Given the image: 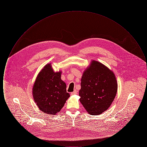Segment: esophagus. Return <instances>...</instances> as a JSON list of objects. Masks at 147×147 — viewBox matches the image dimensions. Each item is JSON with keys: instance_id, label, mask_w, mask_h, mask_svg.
Masks as SVG:
<instances>
[{"instance_id": "obj_1", "label": "esophagus", "mask_w": 147, "mask_h": 147, "mask_svg": "<svg viewBox=\"0 0 147 147\" xmlns=\"http://www.w3.org/2000/svg\"><path fill=\"white\" fill-rule=\"evenodd\" d=\"M77 93H78V92H77V90H75L73 92H71V95H75V94H77Z\"/></svg>"}]
</instances>
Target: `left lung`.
Segmentation results:
<instances>
[{"label": "left lung", "instance_id": "8db88e82", "mask_svg": "<svg viewBox=\"0 0 147 147\" xmlns=\"http://www.w3.org/2000/svg\"><path fill=\"white\" fill-rule=\"evenodd\" d=\"M117 90L113 73L102 63L92 61L82 78L79 100L89 114L98 115L111 106Z\"/></svg>", "mask_w": 147, "mask_h": 147}]
</instances>
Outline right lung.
<instances>
[{
  "label": "right lung",
  "mask_w": 147,
  "mask_h": 147,
  "mask_svg": "<svg viewBox=\"0 0 147 147\" xmlns=\"http://www.w3.org/2000/svg\"><path fill=\"white\" fill-rule=\"evenodd\" d=\"M35 102L42 112L55 115L62 109L70 96L66 84L61 80V72H54L51 64L39 73L32 89Z\"/></svg>",
  "instance_id": "1"
}]
</instances>
